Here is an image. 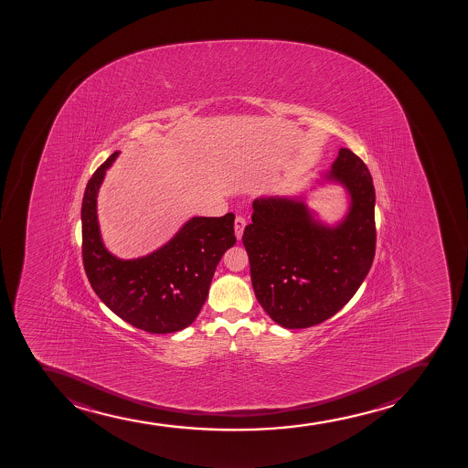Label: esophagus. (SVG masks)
<instances>
[{
  "mask_svg": "<svg viewBox=\"0 0 468 468\" xmlns=\"http://www.w3.org/2000/svg\"><path fill=\"white\" fill-rule=\"evenodd\" d=\"M246 222L243 217H236V222H234V232H236L237 240H240L243 236V229H245Z\"/></svg>",
  "mask_w": 468,
  "mask_h": 468,
  "instance_id": "1",
  "label": "esophagus"
}]
</instances>
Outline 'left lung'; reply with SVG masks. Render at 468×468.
Here are the masks:
<instances>
[{
  "instance_id": "obj_1",
  "label": "left lung",
  "mask_w": 468,
  "mask_h": 468,
  "mask_svg": "<svg viewBox=\"0 0 468 468\" xmlns=\"http://www.w3.org/2000/svg\"><path fill=\"white\" fill-rule=\"evenodd\" d=\"M340 186L347 207L333 224L309 207V194ZM373 178L349 149L294 196H261L243 245L252 288L266 314L286 330L310 328L342 310L368 274L376 250Z\"/></svg>"
}]
</instances>
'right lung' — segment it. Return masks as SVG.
I'll use <instances>...</instances> for the list:
<instances>
[{"label":"right lung","instance_id":"add662e5","mask_svg":"<svg viewBox=\"0 0 468 468\" xmlns=\"http://www.w3.org/2000/svg\"><path fill=\"white\" fill-rule=\"evenodd\" d=\"M119 155L113 153L95 171L84 191V270L95 294L129 325L153 335L185 330L207 302L218 261L236 243V217H191L153 252L120 259L104 246L97 214L100 187Z\"/></svg>","mask_w":468,"mask_h":468}]
</instances>
